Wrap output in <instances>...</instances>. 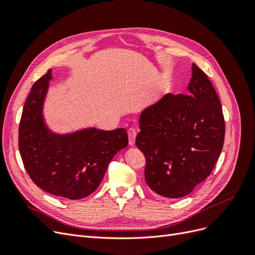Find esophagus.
<instances>
[{
  "instance_id": "1",
  "label": "esophagus",
  "mask_w": 255,
  "mask_h": 255,
  "mask_svg": "<svg viewBox=\"0 0 255 255\" xmlns=\"http://www.w3.org/2000/svg\"><path fill=\"white\" fill-rule=\"evenodd\" d=\"M128 143L130 145H134L135 139H136V135H137V130L134 128H130L128 130Z\"/></svg>"
}]
</instances>
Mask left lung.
<instances>
[{
	"label": "left lung",
	"mask_w": 255,
	"mask_h": 255,
	"mask_svg": "<svg viewBox=\"0 0 255 255\" xmlns=\"http://www.w3.org/2000/svg\"><path fill=\"white\" fill-rule=\"evenodd\" d=\"M188 95L168 94L140 115L136 145L145 157L148 186L182 198L211 174L225 142L219 97L207 75L192 64Z\"/></svg>",
	"instance_id": "1"
}]
</instances>
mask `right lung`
Returning a JSON list of instances; mask_svg holds the SVG:
<instances>
[{
  "label": "right lung",
  "instance_id": "1",
  "mask_svg": "<svg viewBox=\"0 0 255 255\" xmlns=\"http://www.w3.org/2000/svg\"><path fill=\"white\" fill-rule=\"evenodd\" d=\"M51 69L36 81L23 107L19 151L32 181L53 196L79 200L94 192L111 160L128 143L125 128L85 129L71 135L52 134L42 120V103Z\"/></svg>",
  "mask_w": 255,
  "mask_h": 255
}]
</instances>
